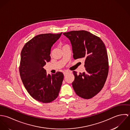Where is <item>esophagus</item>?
Here are the masks:
<instances>
[{
	"label": "esophagus",
	"instance_id": "esophagus-1",
	"mask_svg": "<svg viewBox=\"0 0 130 130\" xmlns=\"http://www.w3.org/2000/svg\"><path fill=\"white\" fill-rule=\"evenodd\" d=\"M69 73H70L69 72L66 71V72H63V74H64V76H66L67 74H68Z\"/></svg>",
	"mask_w": 130,
	"mask_h": 130
}]
</instances>
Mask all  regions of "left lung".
Returning a JSON list of instances; mask_svg holds the SVG:
<instances>
[{"label":"left lung","instance_id":"left-lung-1","mask_svg":"<svg viewBox=\"0 0 130 130\" xmlns=\"http://www.w3.org/2000/svg\"><path fill=\"white\" fill-rule=\"evenodd\" d=\"M63 34L71 41L74 59L85 60V72L77 74L73 72L74 92L83 99L92 98L103 89L108 76L109 60L106 46L100 37L86 30Z\"/></svg>","mask_w":130,"mask_h":130}]
</instances>
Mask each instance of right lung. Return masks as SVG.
Segmentation results:
<instances>
[{"instance_id": "add662e5", "label": "right lung", "mask_w": 130, "mask_h": 130, "mask_svg": "<svg viewBox=\"0 0 130 130\" xmlns=\"http://www.w3.org/2000/svg\"><path fill=\"white\" fill-rule=\"evenodd\" d=\"M61 34L37 35L25 44L21 52L19 70L23 84L34 99L43 103L57 97L63 79L61 72L47 74L43 68L51 60L52 46Z\"/></svg>"}]
</instances>
